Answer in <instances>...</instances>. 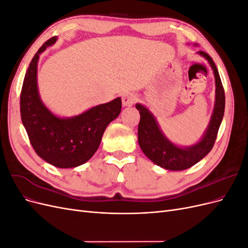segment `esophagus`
Returning <instances> with one entry per match:
<instances>
[{"label":"esophagus","instance_id":"34e87169","mask_svg":"<svg viewBox=\"0 0 248 248\" xmlns=\"http://www.w3.org/2000/svg\"><path fill=\"white\" fill-rule=\"evenodd\" d=\"M138 97L132 92H125L122 95V104L123 107H131L132 104L137 101Z\"/></svg>","mask_w":248,"mask_h":248}]
</instances>
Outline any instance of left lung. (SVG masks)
Listing matches in <instances>:
<instances>
[{
	"mask_svg": "<svg viewBox=\"0 0 248 248\" xmlns=\"http://www.w3.org/2000/svg\"><path fill=\"white\" fill-rule=\"evenodd\" d=\"M198 54L207 60L211 66L215 78V102L213 112L206 131L198 142L187 147H180L174 144L164 136L152 112L142 104H136V108L140 110V115L138 140L141 151L157 166L169 170H183L189 169L211 151L224 114L226 96H224V90L218 70L212 58L208 54L202 50L198 51Z\"/></svg>",
	"mask_w": 248,
	"mask_h": 248,
	"instance_id": "obj_1",
	"label": "left lung"
}]
</instances>
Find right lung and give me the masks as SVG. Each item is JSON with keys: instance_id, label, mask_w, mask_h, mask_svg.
<instances>
[{"instance_id": "right-lung-1", "label": "right lung", "mask_w": 248, "mask_h": 248, "mask_svg": "<svg viewBox=\"0 0 248 248\" xmlns=\"http://www.w3.org/2000/svg\"><path fill=\"white\" fill-rule=\"evenodd\" d=\"M47 40L36 52L26 72L20 93V116L35 152L51 166L77 168L95 154L108 125L120 115V97L89 108L78 116L61 118L50 111L40 98L37 65L41 52L55 44Z\"/></svg>"}]
</instances>
